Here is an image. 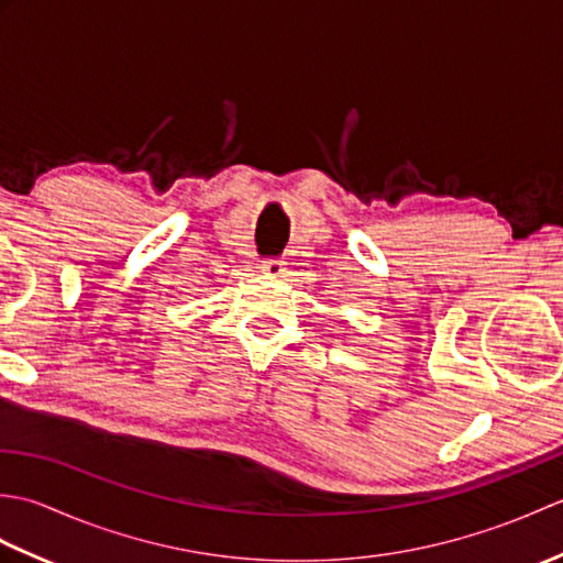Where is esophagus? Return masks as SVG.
Listing matches in <instances>:
<instances>
[{
  "label": "esophagus",
  "instance_id": "obj_1",
  "mask_svg": "<svg viewBox=\"0 0 563 563\" xmlns=\"http://www.w3.org/2000/svg\"><path fill=\"white\" fill-rule=\"evenodd\" d=\"M261 271L271 275V278H283L285 273V263L278 258H268V261H261Z\"/></svg>",
  "mask_w": 563,
  "mask_h": 563
}]
</instances>
